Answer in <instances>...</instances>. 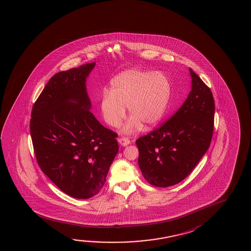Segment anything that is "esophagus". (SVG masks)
<instances>
[{"label": "esophagus", "mask_w": 251, "mask_h": 251, "mask_svg": "<svg viewBox=\"0 0 251 251\" xmlns=\"http://www.w3.org/2000/svg\"><path fill=\"white\" fill-rule=\"evenodd\" d=\"M118 142H119L120 144L123 145V146H127V144H130V140L128 139L127 137H125V136L119 138Z\"/></svg>", "instance_id": "obj_1"}]
</instances>
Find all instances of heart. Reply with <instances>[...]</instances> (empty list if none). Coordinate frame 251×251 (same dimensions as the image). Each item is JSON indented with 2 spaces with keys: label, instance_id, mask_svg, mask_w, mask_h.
Segmentation results:
<instances>
[{
  "label": "heart",
  "instance_id": "1",
  "mask_svg": "<svg viewBox=\"0 0 251 251\" xmlns=\"http://www.w3.org/2000/svg\"><path fill=\"white\" fill-rule=\"evenodd\" d=\"M172 85L160 72L131 69L118 74L110 83L109 93L100 101L103 119L109 126L120 127L127 107L131 118L124 127L126 132L138 130L142 124L154 126L165 115Z\"/></svg>",
  "mask_w": 251,
  "mask_h": 251
}]
</instances>
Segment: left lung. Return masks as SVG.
<instances>
[{
    "label": "left lung",
    "mask_w": 251,
    "mask_h": 251,
    "mask_svg": "<svg viewBox=\"0 0 251 251\" xmlns=\"http://www.w3.org/2000/svg\"><path fill=\"white\" fill-rule=\"evenodd\" d=\"M190 73L192 90L180 108L160 127L136 141L141 172L156 187H168L184 180L211 144L214 96L197 74L192 69Z\"/></svg>",
    "instance_id": "left-lung-1"
}]
</instances>
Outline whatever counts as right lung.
I'll list each match as a JSON object with an SVG mask.
<instances>
[{"label": "right lung", "instance_id": "add662e5", "mask_svg": "<svg viewBox=\"0 0 251 251\" xmlns=\"http://www.w3.org/2000/svg\"><path fill=\"white\" fill-rule=\"evenodd\" d=\"M95 62L53 75L29 122L37 164L62 192L89 199L102 188L119 146L117 134L91 112L86 79Z\"/></svg>", "mask_w": 251, "mask_h": 251}]
</instances>
